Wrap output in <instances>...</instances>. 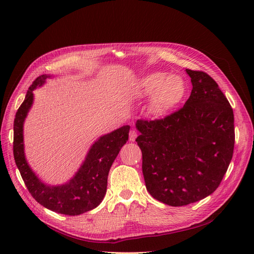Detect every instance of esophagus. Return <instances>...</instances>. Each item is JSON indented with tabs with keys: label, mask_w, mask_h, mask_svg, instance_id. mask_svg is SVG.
Segmentation results:
<instances>
[{
	"label": "esophagus",
	"mask_w": 254,
	"mask_h": 254,
	"mask_svg": "<svg viewBox=\"0 0 254 254\" xmlns=\"http://www.w3.org/2000/svg\"><path fill=\"white\" fill-rule=\"evenodd\" d=\"M136 136H137V133H136L135 130H130V132H129V140L131 141V142H134L135 139H136Z\"/></svg>",
	"instance_id": "1"
}]
</instances>
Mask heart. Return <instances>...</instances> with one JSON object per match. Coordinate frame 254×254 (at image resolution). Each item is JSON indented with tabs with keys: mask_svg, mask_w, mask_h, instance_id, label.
<instances>
[{
	"mask_svg": "<svg viewBox=\"0 0 254 254\" xmlns=\"http://www.w3.org/2000/svg\"><path fill=\"white\" fill-rule=\"evenodd\" d=\"M186 81L178 75L150 73L137 80L133 90L136 99L149 96L148 112L153 117H162L178 106L186 95Z\"/></svg>",
	"mask_w": 254,
	"mask_h": 254,
	"instance_id": "b5f03b06",
	"label": "heart"
}]
</instances>
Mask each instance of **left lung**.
I'll return each instance as SVG.
<instances>
[{
    "instance_id": "8db88e82",
    "label": "left lung",
    "mask_w": 254,
    "mask_h": 254,
    "mask_svg": "<svg viewBox=\"0 0 254 254\" xmlns=\"http://www.w3.org/2000/svg\"><path fill=\"white\" fill-rule=\"evenodd\" d=\"M186 72L193 89L183 108L165 119L135 123L146 189L171 206L211 195L234 149V115L227 97L206 73Z\"/></svg>"
}]
</instances>
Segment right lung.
<instances>
[{
    "label": "right lung",
    "instance_id": "obj_1",
    "mask_svg": "<svg viewBox=\"0 0 254 254\" xmlns=\"http://www.w3.org/2000/svg\"><path fill=\"white\" fill-rule=\"evenodd\" d=\"M51 77L50 74H43L33 82L16 113L13 122V157L23 181L38 202L56 213L75 216L95 209L103 201L110 167L123 145L128 141L130 126L125 125L99 136L91 145L78 171L67 182L59 186L44 183L27 163L23 126L34 104L33 91L43 86Z\"/></svg>",
    "mask_w": 254,
    "mask_h": 254
}]
</instances>
